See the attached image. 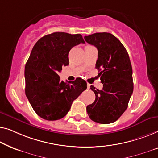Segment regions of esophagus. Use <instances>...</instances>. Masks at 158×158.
Segmentation results:
<instances>
[{
	"label": "esophagus",
	"mask_w": 158,
	"mask_h": 158,
	"mask_svg": "<svg viewBox=\"0 0 158 158\" xmlns=\"http://www.w3.org/2000/svg\"><path fill=\"white\" fill-rule=\"evenodd\" d=\"M90 86H91V84H87V88H88V89H90Z\"/></svg>",
	"instance_id": "1"
}]
</instances>
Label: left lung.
I'll list each match as a JSON object with an SVG mask.
<instances>
[{
    "instance_id": "1",
    "label": "left lung",
    "mask_w": 158,
    "mask_h": 158,
    "mask_svg": "<svg viewBox=\"0 0 158 158\" xmlns=\"http://www.w3.org/2000/svg\"><path fill=\"white\" fill-rule=\"evenodd\" d=\"M84 40L98 49L96 68L101 71L103 84L102 90L91 86L96 98L92 104L87 106V114L96 123H114L128 108L133 91L129 55L119 40L109 32H97L85 36Z\"/></svg>"
}]
</instances>
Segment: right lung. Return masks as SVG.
I'll return each instance as SVG.
<instances>
[{
	"instance_id": "add662e5",
	"label": "right lung",
	"mask_w": 158,
	"mask_h": 158,
	"mask_svg": "<svg viewBox=\"0 0 158 158\" xmlns=\"http://www.w3.org/2000/svg\"><path fill=\"white\" fill-rule=\"evenodd\" d=\"M80 43H85L81 35L56 32L42 37L32 48L25 67V94L42 118H62L73 101L86 89L84 79L64 82L58 75L69 64L70 49Z\"/></svg>"
}]
</instances>
